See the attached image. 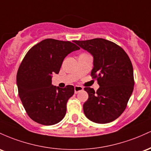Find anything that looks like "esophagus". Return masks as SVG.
<instances>
[{
    "label": "esophagus",
    "mask_w": 151,
    "mask_h": 151,
    "mask_svg": "<svg viewBox=\"0 0 151 151\" xmlns=\"http://www.w3.org/2000/svg\"><path fill=\"white\" fill-rule=\"evenodd\" d=\"M83 90V88L82 86H76L75 88H74V91H75V93H78L80 91H82Z\"/></svg>",
    "instance_id": "esophagus-1"
}]
</instances>
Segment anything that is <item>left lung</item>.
I'll return each instance as SVG.
<instances>
[{"mask_svg":"<svg viewBox=\"0 0 151 151\" xmlns=\"http://www.w3.org/2000/svg\"><path fill=\"white\" fill-rule=\"evenodd\" d=\"M73 42L93 58L91 76L100 86L96 92L91 88H84L88 94L83 104L84 114L96 123L115 121L125 111L133 91V69L129 57L123 48L106 39Z\"/></svg>","mask_w":151,"mask_h":151,"instance_id":"left-lung-1","label":"left lung"}]
</instances>
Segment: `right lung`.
Wrapping results in <instances>:
<instances>
[{
    "label": "right lung",
    "mask_w": 151,
    "mask_h": 151,
    "mask_svg": "<svg viewBox=\"0 0 151 151\" xmlns=\"http://www.w3.org/2000/svg\"><path fill=\"white\" fill-rule=\"evenodd\" d=\"M76 44L48 38L28 50L17 73L18 95L28 116L45 126L59 123L66 113V104L74 87L64 88L52 84L53 74H58L64 58L79 50Z\"/></svg>",
    "instance_id": "right-lung-1"
}]
</instances>
